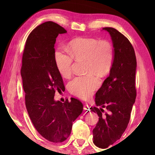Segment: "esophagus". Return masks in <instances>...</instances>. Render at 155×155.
<instances>
[{"mask_svg": "<svg viewBox=\"0 0 155 155\" xmlns=\"http://www.w3.org/2000/svg\"><path fill=\"white\" fill-rule=\"evenodd\" d=\"M83 108H84V110H89V108H90V107L88 106V104H84Z\"/></svg>", "mask_w": 155, "mask_h": 155, "instance_id": "1", "label": "esophagus"}]
</instances>
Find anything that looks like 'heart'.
Segmentation results:
<instances>
[{"label": "heart", "instance_id": "heart-1", "mask_svg": "<svg viewBox=\"0 0 155 155\" xmlns=\"http://www.w3.org/2000/svg\"><path fill=\"white\" fill-rule=\"evenodd\" d=\"M67 54L58 50L54 52L57 70L62 77L72 74V62L84 61L88 74L74 77L68 83L70 93L79 98H88L100 84L97 74L101 77L109 73L113 67L114 52L111 42L94 38L78 37L71 41L66 47Z\"/></svg>", "mask_w": 155, "mask_h": 155}]
</instances>
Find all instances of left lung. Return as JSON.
<instances>
[{
  "label": "left lung",
  "mask_w": 155,
  "mask_h": 155,
  "mask_svg": "<svg viewBox=\"0 0 155 155\" xmlns=\"http://www.w3.org/2000/svg\"><path fill=\"white\" fill-rule=\"evenodd\" d=\"M103 30L111 37L114 62L109 76L95 95L97 107L90 109L99 117L93 130V143L98 148L106 149L120 139L129 123L137 96V60L134 48L127 37L114 28L104 27Z\"/></svg>",
  "instance_id": "left-lung-1"
}]
</instances>
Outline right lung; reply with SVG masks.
<instances>
[{"instance_id":"right-lung-1","label":"right lung","mask_w":155,"mask_h":155,"mask_svg":"<svg viewBox=\"0 0 155 155\" xmlns=\"http://www.w3.org/2000/svg\"><path fill=\"white\" fill-rule=\"evenodd\" d=\"M67 31L52 21L36 27L27 38L21 73L25 104L34 127L45 139L62 143L70 136L72 123L82 113L83 105L71 98L55 101V91H63V81L54 61V44L59 34Z\"/></svg>"}]
</instances>
